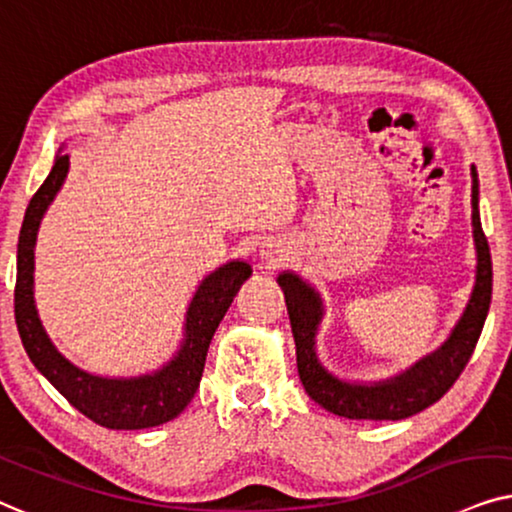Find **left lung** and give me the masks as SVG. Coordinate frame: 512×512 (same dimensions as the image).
I'll return each mask as SVG.
<instances>
[{
    "label": "left lung",
    "mask_w": 512,
    "mask_h": 512,
    "mask_svg": "<svg viewBox=\"0 0 512 512\" xmlns=\"http://www.w3.org/2000/svg\"><path fill=\"white\" fill-rule=\"evenodd\" d=\"M473 175V236L478 248V281H475L473 297L459 325L454 327L449 342L435 351L433 356L421 360L400 377L377 386H356L346 384L327 374L320 367L316 351H313V337L320 320V302L309 285L295 274L278 276V285L283 288L285 304H288L292 335L297 346V370L306 393L327 412L346 419H367V421H398L417 414L445 395L454 381L466 370L475 344L485 327L489 302H492V257H489V243L480 224L478 213V173L470 168Z\"/></svg>",
    "instance_id": "obj_1"
}]
</instances>
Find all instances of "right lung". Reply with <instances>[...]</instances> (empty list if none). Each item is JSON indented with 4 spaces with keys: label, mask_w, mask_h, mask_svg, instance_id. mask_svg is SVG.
Listing matches in <instances>:
<instances>
[{
    "label": "right lung",
    "mask_w": 512,
    "mask_h": 512,
    "mask_svg": "<svg viewBox=\"0 0 512 512\" xmlns=\"http://www.w3.org/2000/svg\"><path fill=\"white\" fill-rule=\"evenodd\" d=\"M67 168H70V156L60 154L44 185L34 192L30 206L25 210L23 227H20L16 290H13V309H16L20 339H23L34 367L65 395L67 403L77 407L95 424L114 428V431L161 426L175 419L192 403L203 365H206L210 339L234 302L238 288L250 278L252 269L245 262H229L199 285L187 311V335L182 349L161 372L138 379H102L79 370L70 360L60 356L51 339L46 337L32 297L37 229L44 210L49 208L53 196L63 185Z\"/></svg>",
    "instance_id": "add662e5"
}]
</instances>
